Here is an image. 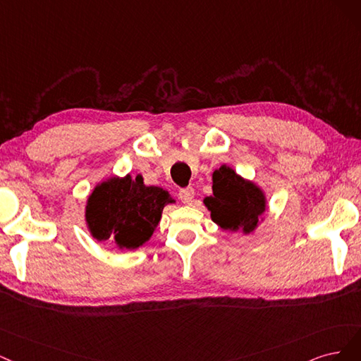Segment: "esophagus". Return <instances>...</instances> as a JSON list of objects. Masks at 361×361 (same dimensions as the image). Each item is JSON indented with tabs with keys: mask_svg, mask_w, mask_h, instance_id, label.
Masks as SVG:
<instances>
[{
	"mask_svg": "<svg viewBox=\"0 0 361 361\" xmlns=\"http://www.w3.org/2000/svg\"><path fill=\"white\" fill-rule=\"evenodd\" d=\"M178 197H180V201H181L183 204H190V202L193 201V197H195V190H193V188L180 189Z\"/></svg>",
	"mask_w": 361,
	"mask_h": 361,
	"instance_id": "obj_1",
	"label": "esophagus"
}]
</instances>
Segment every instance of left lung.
Here are the masks:
<instances>
[{"label":"left lung","instance_id":"obj_1","mask_svg":"<svg viewBox=\"0 0 361 361\" xmlns=\"http://www.w3.org/2000/svg\"><path fill=\"white\" fill-rule=\"evenodd\" d=\"M212 219L226 231L252 232L265 210L262 192L250 181L243 180L234 169L219 168L213 173V196L204 200Z\"/></svg>","mask_w":361,"mask_h":361}]
</instances>
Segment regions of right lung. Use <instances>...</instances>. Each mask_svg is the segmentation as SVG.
Instances as JSON below:
<instances>
[{"mask_svg":"<svg viewBox=\"0 0 361 361\" xmlns=\"http://www.w3.org/2000/svg\"><path fill=\"white\" fill-rule=\"evenodd\" d=\"M172 197L156 185H145L141 176L111 178L91 193L87 224L99 241L114 240L120 247L136 249L157 226L161 210Z\"/></svg>","mask_w":361,"mask_h":361,"instance_id":"obj_1","label":"right lung"}]
</instances>
